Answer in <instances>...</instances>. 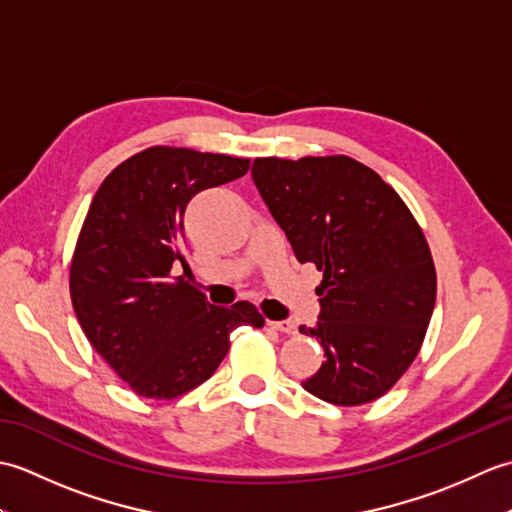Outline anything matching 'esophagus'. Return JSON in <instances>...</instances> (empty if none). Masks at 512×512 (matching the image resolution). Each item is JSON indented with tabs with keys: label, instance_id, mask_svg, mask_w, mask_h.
I'll return each mask as SVG.
<instances>
[{
	"label": "esophagus",
	"instance_id": "34e87169",
	"mask_svg": "<svg viewBox=\"0 0 512 512\" xmlns=\"http://www.w3.org/2000/svg\"><path fill=\"white\" fill-rule=\"evenodd\" d=\"M268 325L273 330L281 332V334H297V323L295 321H268Z\"/></svg>",
	"mask_w": 512,
	"mask_h": 512
}]
</instances>
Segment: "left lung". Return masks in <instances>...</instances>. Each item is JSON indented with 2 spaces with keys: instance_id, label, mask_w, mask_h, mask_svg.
Masks as SVG:
<instances>
[{
  "instance_id": "1",
  "label": "left lung",
  "mask_w": 512,
  "mask_h": 512,
  "mask_svg": "<svg viewBox=\"0 0 512 512\" xmlns=\"http://www.w3.org/2000/svg\"><path fill=\"white\" fill-rule=\"evenodd\" d=\"M253 182L301 264L323 270L314 336L325 363L303 380L332 405L380 398L418 356L436 306V266L407 204L347 156L257 158Z\"/></svg>"
}]
</instances>
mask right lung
<instances>
[{"instance_id":"1","label":"right lung","mask_w":512,"mask_h":512,"mask_svg":"<svg viewBox=\"0 0 512 512\" xmlns=\"http://www.w3.org/2000/svg\"><path fill=\"white\" fill-rule=\"evenodd\" d=\"M246 158L151 147L96 191L70 268L81 330L138 396L171 400L204 383L239 325L262 328L253 303L213 306L173 266H187L184 209L193 195L242 178Z\"/></svg>"}]
</instances>
